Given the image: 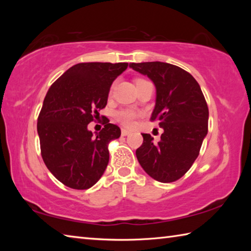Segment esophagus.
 I'll return each instance as SVG.
<instances>
[{
  "label": "esophagus",
  "instance_id": "1",
  "mask_svg": "<svg viewBox=\"0 0 251 251\" xmlns=\"http://www.w3.org/2000/svg\"><path fill=\"white\" fill-rule=\"evenodd\" d=\"M128 134H130L129 130H127V129H125V128L122 129V136H127Z\"/></svg>",
  "mask_w": 251,
  "mask_h": 251
}]
</instances>
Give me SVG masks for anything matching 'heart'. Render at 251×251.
I'll return each instance as SVG.
<instances>
[{
  "instance_id": "heart-1",
  "label": "heart",
  "mask_w": 251,
  "mask_h": 251,
  "mask_svg": "<svg viewBox=\"0 0 251 251\" xmlns=\"http://www.w3.org/2000/svg\"><path fill=\"white\" fill-rule=\"evenodd\" d=\"M139 80V79H137ZM136 80V82H137ZM139 116V113L133 109H121L116 113V120L125 127H133L136 124V120Z\"/></svg>"
}]
</instances>
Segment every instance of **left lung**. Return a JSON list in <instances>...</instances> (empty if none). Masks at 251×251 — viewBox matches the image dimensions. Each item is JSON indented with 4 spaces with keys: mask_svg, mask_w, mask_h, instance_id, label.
Segmentation results:
<instances>
[{
    "mask_svg": "<svg viewBox=\"0 0 251 251\" xmlns=\"http://www.w3.org/2000/svg\"><path fill=\"white\" fill-rule=\"evenodd\" d=\"M156 86V105L151 121L164 129L160 141L143 135L136 157L148 175L160 182L181 178L193 166L208 131V106L201 86L188 72L163 62L130 63Z\"/></svg>",
    "mask_w": 251,
    "mask_h": 251,
    "instance_id": "left-lung-1",
    "label": "left lung"
}]
</instances>
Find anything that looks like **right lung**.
I'll use <instances>...</instances> for the list:
<instances>
[{"instance_id": "add662e5", "label": "right lung", "mask_w": 251, "mask_h": 251, "mask_svg": "<svg viewBox=\"0 0 251 251\" xmlns=\"http://www.w3.org/2000/svg\"><path fill=\"white\" fill-rule=\"evenodd\" d=\"M128 63H78L55 80L37 118L41 155L62 184L88 189L103 176L108 144L121 136L117 125L105 123L96 136L87 125L105 108L110 85Z\"/></svg>"}]
</instances>
